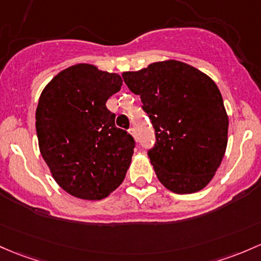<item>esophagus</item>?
Returning <instances> with one entry per match:
<instances>
[{"label": "esophagus", "mask_w": 261, "mask_h": 261, "mask_svg": "<svg viewBox=\"0 0 261 261\" xmlns=\"http://www.w3.org/2000/svg\"><path fill=\"white\" fill-rule=\"evenodd\" d=\"M130 134H131V135H133L134 139H136V131H135V128H131Z\"/></svg>", "instance_id": "1"}]
</instances>
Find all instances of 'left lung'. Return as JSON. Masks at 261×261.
Masks as SVG:
<instances>
[{"mask_svg":"<svg viewBox=\"0 0 261 261\" xmlns=\"http://www.w3.org/2000/svg\"><path fill=\"white\" fill-rule=\"evenodd\" d=\"M122 78L152 121L156 144L148 157L160 182L177 194L203 190L228 144L229 119L216 83L174 59L125 71Z\"/></svg>","mask_w":261,"mask_h":261,"instance_id":"obj_1","label":"left lung"}]
</instances>
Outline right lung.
<instances>
[{
    "label": "right lung",
    "mask_w": 261,
    "mask_h": 261,
    "mask_svg": "<svg viewBox=\"0 0 261 261\" xmlns=\"http://www.w3.org/2000/svg\"><path fill=\"white\" fill-rule=\"evenodd\" d=\"M121 84L119 74L80 63L59 71L39 96V151L54 181L76 198H107L130 167L135 141L105 105Z\"/></svg>",
    "instance_id": "1"
}]
</instances>
